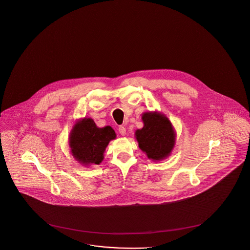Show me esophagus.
I'll return each instance as SVG.
<instances>
[{
	"label": "esophagus",
	"mask_w": 250,
	"mask_h": 250,
	"mask_svg": "<svg viewBox=\"0 0 250 250\" xmlns=\"http://www.w3.org/2000/svg\"><path fill=\"white\" fill-rule=\"evenodd\" d=\"M119 133L121 134V135H126V128L125 127H123V126H120L119 128Z\"/></svg>",
	"instance_id": "1"
}]
</instances>
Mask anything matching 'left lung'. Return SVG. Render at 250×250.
Listing matches in <instances>:
<instances>
[{"label": "left lung", "instance_id": "1", "mask_svg": "<svg viewBox=\"0 0 250 250\" xmlns=\"http://www.w3.org/2000/svg\"><path fill=\"white\" fill-rule=\"evenodd\" d=\"M144 126L135 131V138L140 149L152 161L168 157L176 143V131L170 120L161 112H145Z\"/></svg>", "mask_w": 250, "mask_h": 250}]
</instances>
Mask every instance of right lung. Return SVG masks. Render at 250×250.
<instances>
[{
    "label": "right lung",
    "instance_id": "obj_1",
    "mask_svg": "<svg viewBox=\"0 0 250 250\" xmlns=\"http://www.w3.org/2000/svg\"><path fill=\"white\" fill-rule=\"evenodd\" d=\"M117 137L112 127L99 128L90 118L79 119L68 136L72 156L84 167L100 165L109 142Z\"/></svg>",
    "mask_w": 250,
    "mask_h": 250
}]
</instances>
